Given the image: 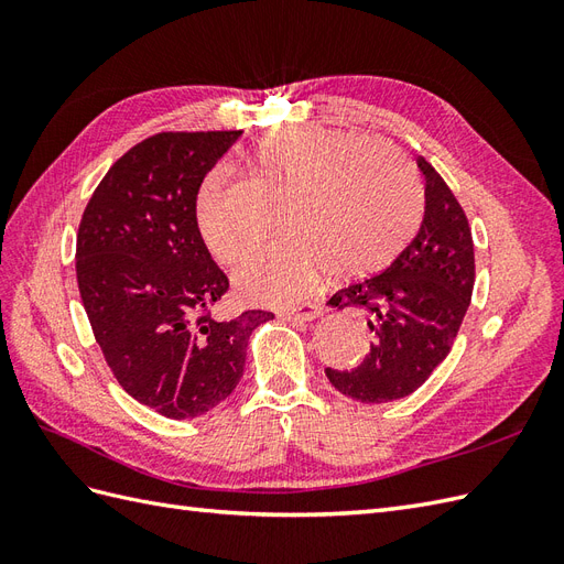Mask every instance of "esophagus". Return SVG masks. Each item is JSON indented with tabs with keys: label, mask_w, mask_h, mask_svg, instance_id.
<instances>
[{
	"label": "esophagus",
	"mask_w": 564,
	"mask_h": 564,
	"mask_svg": "<svg viewBox=\"0 0 564 564\" xmlns=\"http://www.w3.org/2000/svg\"><path fill=\"white\" fill-rule=\"evenodd\" d=\"M282 319H303V322H311L315 317L322 315V305L319 303H301L294 305V308H286L278 313Z\"/></svg>",
	"instance_id": "obj_1"
}]
</instances>
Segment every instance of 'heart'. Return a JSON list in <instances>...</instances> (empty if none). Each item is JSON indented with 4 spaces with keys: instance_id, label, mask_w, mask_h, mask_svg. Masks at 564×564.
<instances>
[{
    "instance_id": "b5f03b06",
    "label": "heart",
    "mask_w": 564,
    "mask_h": 564,
    "mask_svg": "<svg viewBox=\"0 0 564 564\" xmlns=\"http://www.w3.org/2000/svg\"><path fill=\"white\" fill-rule=\"evenodd\" d=\"M256 172L286 187V232L251 249L235 270L245 299L292 305L322 272L362 278L386 268L414 235L421 187L400 152L381 141L327 127H275L247 152ZM230 174L216 166L195 197L197 235L218 263H232L242 235L228 209Z\"/></svg>"
}]
</instances>
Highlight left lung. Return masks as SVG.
I'll use <instances>...</instances> for the list:
<instances>
[{"mask_svg": "<svg viewBox=\"0 0 564 564\" xmlns=\"http://www.w3.org/2000/svg\"><path fill=\"white\" fill-rule=\"evenodd\" d=\"M425 181L421 228L383 272L348 284L329 299L336 308H357L371 332L365 362L338 371L329 383L367 404L400 400L425 383L449 355L473 296L475 253L468 218L449 185L423 158Z\"/></svg>", "mask_w": 564, "mask_h": 564, "instance_id": "8db88e82", "label": "left lung"}]
</instances>
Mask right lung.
Listing matches in <instances>:
<instances>
[{
	"instance_id": "add662e5",
	"label": "right lung",
	"mask_w": 564,
	"mask_h": 564,
	"mask_svg": "<svg viewBox=\"0 0 564 564\" xmlns=\"http://www.w3.org/2000/svg\"><path fill=\"white\" fill-rule=\"evenodd\" d=\"M242 131H162L119 158L77 232V284L106 362L133 400L166 419L224 402L249 336L275 315L216 319L228 278L195 226L202 178Z\"/></svg>"
}]
</instances>
